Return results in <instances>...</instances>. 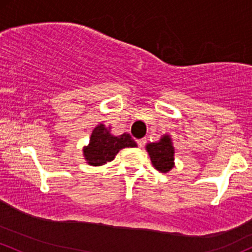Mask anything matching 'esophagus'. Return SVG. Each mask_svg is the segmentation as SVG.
I'll list each match as a JSON object with an SVG mask.
<instances>
[{
  "instance_id": "34e87169",
  "label": "esophagus",
  "mask_w": 252,
  "mask_h": 252,
  "mask_svg": "<svg viewBox=\"0 0 252 252\" xmlns=\"http://www.w3.org/2000/svg\"><path fill=\"white\" fill-rule=\"evenodd\" d=\"M145 145H146V140H145V139H140V140H137V146H139L140 148H143V147H145Z\"/></svg>"
}]
</instances>
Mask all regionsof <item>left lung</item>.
<instances>
[{
	"instance_id": "8db88e82",
	"label": "left lung",
	"mask_w": 252,
	"mask_h": 252,
	"mask_svg": "<svg viewBox=\"0 0 252 252\" xmlns=\"http://www.w3.org/2000/svg\"><path fill=\"white\" fill-rule=\"evenodd\" d=\"M153 166L161 173H166L175 166V147L170 135H162L158 142L146 145Z\"/></svg>"
}]
</instances>
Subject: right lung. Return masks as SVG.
Masks as SVG:
<instances>
[{"mask_svg": "<svg viewBox=\"0 0 252 252\" xmlns=\"http://www.w3.org/2000/svg\"><path fill=\"white\" fill-rule=\"evenodd\" d=\"M136 142L126 132L115 136L111 134V126L98 124L93 129L90 143L84 147V157L91 166H101L112 161L121 149L136 147Z\"/></svg>", "mask_w": 252, "mask_h": 252, "instance_id": "1", "label": "right lung"}]
</instances>
